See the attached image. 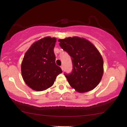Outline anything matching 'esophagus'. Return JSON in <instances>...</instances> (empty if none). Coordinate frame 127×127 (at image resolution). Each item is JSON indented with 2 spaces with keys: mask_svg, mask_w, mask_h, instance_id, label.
<instances>
[{
  "mask_svg": "<svg viewBox=\"0 0 127 127\" xmlns=\"http://www.w3.org/2000/svg\"><path fill=\"white\" fill-rule=\"evenodd\" d=\"M61 68H62V70L63 71V70H64V68H63V65H61Z\"/></svg>",
  "mask_w": 127,
  "mask_h": 127,
  "instance_id": "esophagus-1",
  "label": "esophagus"
}]
</instances>
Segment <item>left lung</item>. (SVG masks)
I'll use <instances>...</instances> for the list:
<instances>
[{"label":"left lung","instance_id":"left-lung-1","mask_svg":"<svg viewBox=\"0 0 127 127\" xmlns=\"http://www.w3.org/2000/svg\"><path fill=\"white\" fill-rule=\"evenodd\" d=\"M60 46L72 57L73 71L65 75L70 85L80 93L91 91L103 76V59L91 42L78 36L59 39Z\"/></svg>","mask_w":127,"mask_h":127}]
</instances>
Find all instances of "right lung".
<instances>
[{"instance_id": "1", "label": "right lung", "mask_w": 127, "mask_h": 127, "mask_svg": "<svg viewBox=\"0 0 127 127\" xmlns=\"http://www.w3.org/2000/svg\"><path fill=\"white\" fill-rule=\"evenodd\" d=\"M57 39L46 36L32 44L21 63V75L28 87L36 91L47 90L53 85L62 70L55 64L54 53Z\"/></svg>"}]
</instances>
